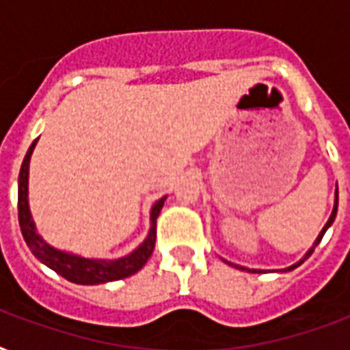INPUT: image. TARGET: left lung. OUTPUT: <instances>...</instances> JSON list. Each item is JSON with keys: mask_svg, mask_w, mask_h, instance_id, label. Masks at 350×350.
Here are the masks:
<instances>
[{"mask_svg": "<svg viewBox=\"0 0 350 350\" xmlns=\"http://www.w3.org/2000/svg\"><path fill=\"white\" fill-rule=\"evenodd\" d=\"M336 211H338V191H336V203H334V211H332L331 218H329V221H327L325 227H323V230H321L320 236H318V239H316L314 245H312V249H310L309 252H307V254H305L304 260H299L298 263H294V265H291V267H288V269H285V271H293V269H296V267H299V265H301V263H304L305 260H307V258H309L310 254H312V252H314V249H316V247H318V243H320V241H321V238H323V234H325V230L329 229V227H331L332 221H334V218H336ZM227 263H229V261H227ZM229 265H230V263H229ZM238 269H243V267H238ZM250 272H261V271H250Z\"/></svg>", "mask_w": 350, "mask_h": 350, "instance_id": "obj_1", "label": "left lung"}]
</instances>
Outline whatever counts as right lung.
Instances as JSON below:
<instances>
[{
  "label": "right lung",
  "mask_w": 350,
  "mask_h": 350,
  "mask_svg": "<svg viewBox=\"0 0 350 350\" xmlns=\"http://www.w3.org/2000/svg\"><path fill=\"white\" fill-rule=\"evenodd\" d=\"M38 139H34L29 150H27V156H25L23 163H21L18 180L19 227H21V234H23L29 249L32 250V254L40 261H43L46 267H51L52 271H56L59 276H63L68 282L78 283V285H98V283L116 282V280H123V278L136 274L147 263L148 258L152 256L154 243H156V219H158L159 211L163 207L165 198L154 203L152 213H150L152 225H150V232H148L147 239L132 254L125 256V258L111 261L87 260V258H79V256L67 254V252H62V250L52 249L36 234L34 221L30 218L29 200H27V191H29L27 189V185H29V161Z\"/></svg>",
  "instance_id": "add662e5"
}]
</instances>
